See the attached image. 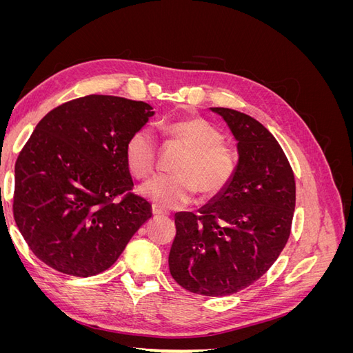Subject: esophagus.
<instances>
[{"instance_id": "34e87169", "label": "esophagus", "mask_w": 353, "mask_h": 353, "mask_svg": "<svg viewBox=\"0 0 353 353\" xmlns=\"http://www.w3.org/2000/svg\"><path fill=\"white\" fill-rule=\"evenodd\" d=\"M152 212H153V216H154V218H162V216H166V215H168L166 210H163L162 208H159V206H156V205L152 206Z\"/></svg>"}]
</instances>
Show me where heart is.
Masks as SVG:
<instances>
[{
	"instance_id": "1",
	"label": "heart",
	"mask_w": 353,
	"mask_h": 353,
	"mask_svg": "<svg viewBox=\"0 0 353 353\" xmlns=\"http://www.w3.org/2000/svg\"><path fill=\"white\" fill-rule=\"evenodd\" d=\"M168 141L187 148L174 168L175 175H157L141 187V193L162 209H179L194 199L215 197L225 190L237 172L239 160L223 144V135L203 117H185L163 128ZM125 160L137 179L150 175L157 162V143L147 128L134 131L125 144Z\"/></svg>"
}]
</instances>
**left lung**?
Returning <instances> with one entry per match:
<instances>
[{"label":"left lung","instance_id":"obj_1","mask_svg":"<svg viewBox=\"0 0 353 353\" xmlns=\"http://www.w3.org/2000/svg\"><path fill=\"white\" fill-rule=\"evenodd\" d=\"M212 112L237 140V172L199 213H176L169 271L185 290L218 297L249 287L279 258L290 237L296 184L283 148L261 122L232 109Z\"/></svg>","mask_w":353,"mask_h":353}]
</instances>
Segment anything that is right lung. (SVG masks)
Here are the masks:
<instances>
[{
  "mask_svg": "<svg viewBox=\"0 0 353 353\" xmlns=\"http://www.w3.org/2000/svg\"><path fill=\"white\" fill-rule=\"evenodd\" d=\"M153 114L144 101L91 94L39 121L16 160L13 197L16 225L39 261L97 275L152 218L150 203L132 193L125 144Z\"/></svg>",
  "mask_w": 353,
  "mask_h": 353,
  "instance_id": "add662e5",
  "label": "right lung"
}]
</instances>
